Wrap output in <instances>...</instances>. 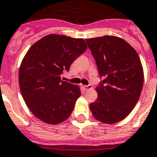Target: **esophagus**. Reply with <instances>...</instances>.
I'll return each instance as SVG.
<instances>
[{"instance_id":"1","label":"esophagus","mask_w":157,"mask_h":157,"mask_svg":"<svg viewBox=\"0 0 157 157\" xmlns=\"http://www.w3.org/2000/svg\"><path fill=\"white\" fill-rule=\"evenodd\" d=\"M92 88H93V86H92V85H84V86H83V89H85V91L90 90V89H92Z\"/></svg>"}]
</instances>
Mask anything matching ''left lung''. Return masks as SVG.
I'll return each mask as SVG.
<instances>
[{"instance_id":"8db88e82","label":"left lung","mask_w":157,"mask_h":157,"mask_svg":"<svg viewBox=\"0 0 157 157\" xmlns=\"http://www.w3.org/2000/svg\"><path fill=\"white\" fill-rule=\"evenodd\" d=\"M103 77L90 104L93 117L105 124L124 119L137 103L144 83V71L137 52L128 42L113 36L85 39Z\"/></svg>"}]
</instances>
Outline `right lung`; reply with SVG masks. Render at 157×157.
Returning a JSON list of instances; mask_svg holds the SVG:
<instances>
[{
	"label": "right lung",
	"mask_w": 157,
	"mask_h": 157,
	"mask_svg": "<svg viewBox=\"0 0 157 157\" xmlns=\"http://www.w3.org/2000/svg\"><path fill=\"white\" fill-rule=\"evenodd\" d=\"M86 48L84 39L49 34L28 50L19 69V85L26 105L38 119L56 124L71 115L81 90L63 81L61 74Z\"/></svg>",
	"instance_id": "right-lung-1"
}]
</instances>
